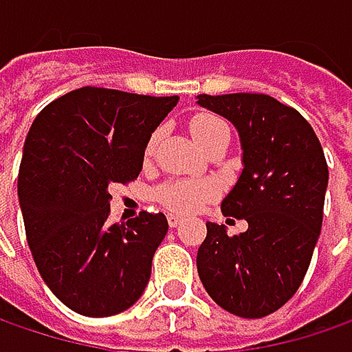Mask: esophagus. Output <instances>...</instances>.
<instances>
[{
  "label": "esophagus",
  "mask_w": 352,
  "mask_h": 352,
  "mask_svg": "<svg viewBox=\"0 0 352 352\" xmlns=\"http://www.w3.org/2000/svg\"><path fill=\"white\" fill-rule=\"evenodd\" d=\"M167 223H169V227H179V225L183 223V219L179 217V215H175V213H169V215H167Z\"/></svg>",
  "instance_id": "1"
}]
</instances>
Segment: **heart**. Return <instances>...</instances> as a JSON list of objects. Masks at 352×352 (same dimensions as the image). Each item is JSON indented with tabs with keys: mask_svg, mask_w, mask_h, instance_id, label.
<instances>
[{
	"mask_svg": "<svg viewBox=\"0 0 352 352\" xmlns=\"http://www.w3.org/2000/svg\"><path fill=\"white\" fill-rule=\"evenodd\" d=\"M191 135L197 141L199 147H205L213 137L219 133H229V127L225 121H221L215 115H195L191 119ZM159 133L151 135L147 143V151H153ZM215 197V185L209 181H199V179H175L167 181L157 189V199L175 213H191L197 211L205 201Z\"/></svg>",
	"mask_w": 352,
	"mask_h": 352,
	"instance_id": "b5f03b06",
	"label": "heart"
}]
</instances>
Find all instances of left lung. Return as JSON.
<instances>
[{
  "label": "left lung",
  "mask_w": 352,
  "mask_h": 352,
  "mask_svg": "<svg viewBox=\"0 0 352 352\" xmlns=\"http://www.w3.org/2000/svg\"><path fill=\"white\" fill-rule=\"evenodd\" d=\"M197 105L237 129L243 169L221 211L249 225L229 237L207 223L197 273L219 307L261 319L297 293L309 269L329 185L324 153L307 119L269 95H197Z\"/></svg>",
  "instance_id": "left-lung-1"
}]
</instances>
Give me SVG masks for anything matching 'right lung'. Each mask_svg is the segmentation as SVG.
<instances>
[{"label":"right lung","instance_id":"right-lung-1","mask_svg":"<svg viewBox=\"0 0 352 352\" xmlns=\"http://www.w3.org/2000/svg\"><path fill=\"white\" fill-rule=\"evenodd\" d=\"M179 97L81 87L55 99L25 137L17 197L37 271L85 317H111L143 295L163 213L109 225V185L137 179L151 133Z\"/></svg>","mask_w":352,"mask_h":352}]
</instances>
